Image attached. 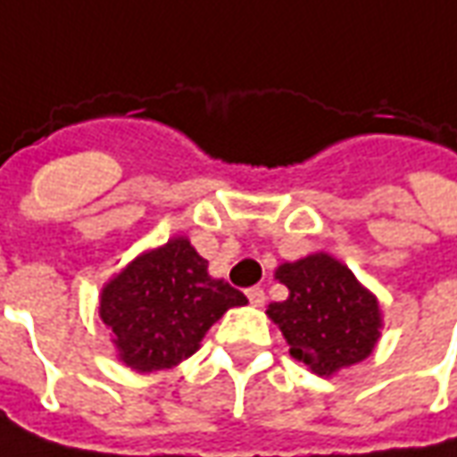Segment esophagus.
<instances>
[{"label":"esophagus","instance_id":"esophagus-1","mask_svg":"<svg viewBox=\"0 0 457 457\" xmlns=\"http://www.w3.org/2000/svg\"><path fill=\"white\" fill-rule=\"evenodd\" d=\"M247 298H249V303H252L254 308H262L264 306V301H267V296H264V288H259V287L247 288Z\"/></svg>","mask_w":457,"mask_h":457}]
</instances>
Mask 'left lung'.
I'll return each instance as SVG.
<instances>
[{"mask_svg": "<svg viewBox=\"0 0 457 457\" xmlns=\"http://www.w3.org/2000/svg\"><path fill=\"white\" fill-rule=\"evenodd\" d=\"M274 277L287 301L269 303L267 316L287 337L288 354L318 377L362 362L382 337V308L340 259L313 252L278 264Z\"/></svg>", "mask_w": 457, "mask_h": 457, "instance_id": "left-lung-1", "label": "left lung"}]
</instances>
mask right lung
<instances>
[{
    "label": "right lung",
    "mask_w": 457,
    "mask_h": 457,
    "mask_svg": "<svg viewBox=\"0 0 457 457\" xmlns=\"http://www.w3.org/2000/svg\"><path fill=\"white\" fill-rule=\"evenodd\" d=\"M247 296L208 274L188 237H170L120 269L100 294V320L117 360L134 372L176 367L198 353L212 323Z\"/></svg>",
    "instance_id": "obj_1"
}]
</instances>
